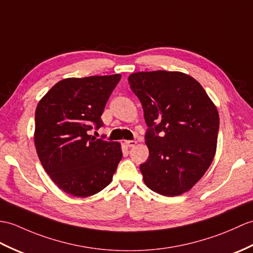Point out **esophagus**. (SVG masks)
I'll return each mask as SVG.
<instances>
[{
  "label": "esophagus",
  "mask_w": 253,
  "mask_h": 253,
  "mask_svg": "<svg viewBox=\"0 0 253 253\" xmlns=\"http://www.w3.org/2000/svg\"><path fill=\"white\" fill-rule=\"evenodd\" d=\"M125 144L127 146H129V148H132V146H134L137 144V141L134 140H128V141H125Z\"/></svg>",
  "instance_id": "34e87169"
}]
</instances>
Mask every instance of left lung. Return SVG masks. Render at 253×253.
<instances>
[{"mask_svg": "<svg viewBox=\"0 0 253 253\" xmlns=\"http://www.w3.org/2000/svg\"><path fill=\"white\" fill-rule=\"evenodd\" d=\"M128 82L150 127L145 134L150 155L140 165L145 185L170 197L190 191L215 155V104L195 79L182 72H137Z\"/></svg>", "mask_w": 253, "mask_h": 253, "instance_id": "8db88e82", "label": "left lung"}]
</instances>
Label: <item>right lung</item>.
Here are the masks:
<instances>
[{
	"instance_id": "1",
	"label": "right lung",
	"mask_w": 253,
	"mask_h": 253,
	"mask_svg": "<svg viewBox=\"0 0 253 253\" xmlns=\"http://www.w3.org/2000/svg\"><path fill=\"white\" fill-rule=\"evenodd\" d=\"M121 74L63 79L40 100L34 144L45 171L60 190L75 197L95 195L113 179L123 157L115 141L96 139L92 125L101 115Z\"/></svg>"
}]
</instances>
